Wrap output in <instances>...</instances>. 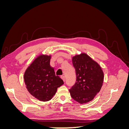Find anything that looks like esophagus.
Here are the masks:
<instances>
[{"mask_svg":"<svg viewBox=\"0 0 129 129\" xmlns=\"http://www.w3.org/2000/svg\"><path fill=\"white\" fill-rule=\"evenodd\" d=\"M61 79H62V80H63L64 82L65 81V77L64 76H61Z\"/></svg>","mask_w":129,"mask_h":129,"instance_id":"1","label":"esophagus"}]
</instances>
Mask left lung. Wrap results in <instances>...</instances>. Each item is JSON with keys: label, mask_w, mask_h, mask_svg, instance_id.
I'll list each match as a JSON object with an SVG mask.
<instances>
[{"label": "left lung", "mask_w": 129, "mask_h": 129, "mask_svg": "<svg viewBox=\"0 0 129 129\" xmlns=\"http://www.w3.org/2000/svg\"><path fill=\"white\" fill-rule=\"evenodd\" d=\"M76 80L69 90L72 98L81 104L92 100L102 88L104 74L100 66L85 53L72 58Z\"/></svg>", "instance_id": "obj_1"}]
</instances>
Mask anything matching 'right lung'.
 <instances>
[{
    "mask_svg": "<svg viewBox=\"0 0 129 129\" xmlns=\"http://www.w3.org/2000/svg\"><path fill=\"white\" fill-rule=\"evenodd\" d=\"M51 56L41 55L35 59L24 74L27 90L35 98L43 102L48 101L55 94L57 88L64 82L56 76L50 66Z\"/></svg>",
    "mask_w": 129,
    "mask_h": 129,
    "instance_id": "right-lung-1",
    "label": "right lung"
}]
</instances>
